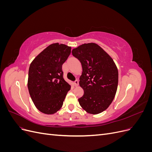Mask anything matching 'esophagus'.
<instances>
[{
    "label": "esophagus",
    "instance_id": "esophagus-1",
    "mask_svg": "<svg viewBox=\"0 0 152 152\" xmlns=\"http://www.w3.org/2000/svg\"><path fill=\"white\" fill-rule=\"evenodd\" d=\"M74 86L75 87H77L78 86H79V81H78L77 80H76L75 82H74Z\"/></svg>",
    "mask_w": 152,
    "mask_h": 152
}]
</instances>
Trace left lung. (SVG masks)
<instances>
[{
	"label": "left lung",
	"instance_id": "left-lung-1",
	"mask_svg": "<svg viewBox=\"0 0 152 152\" xmlns=\"http://www.w3.org/2000/svg\"><path fill=\"white\" fill-rule=\"evenodd\" d=\"M72 53L82 66L79 84L84 93L78 99L80 105L91 114L103 112L112 103L117 92L118 72L115 63L95 43L82 44Z\"/></svg>",
	"mask_w": 152,
	"mask_h": 152
}]
</instances>
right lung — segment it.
<instances>
[{
  "label": "right lung",
  "instance_id": "1",
  "mask_svg": "<svg viewBox=\"0 0 152 152\" xmlns=\"http://www.w3.org/2000/svg\"><path fill=\"white\" fill-rule=\"evenodd\" d=\"M71 53V47L54 43L49 45L31 63L28 89L36 108L51 115L61 108L70 85L63 79V64Z\"/></svg>",
  "mask_w": 152,
  "mask_h": 152
}]
</instances>
